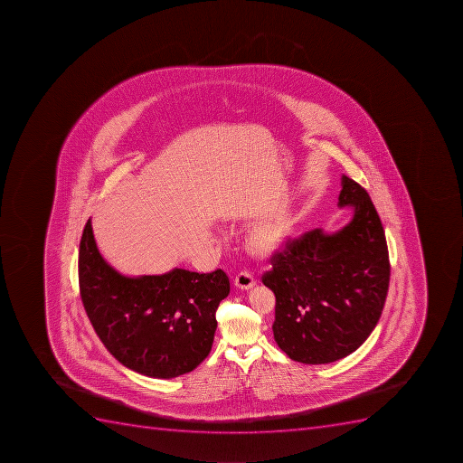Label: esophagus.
Wrapping results in <instances>:
<instances>
[{
    "label": "esophagus",
    "instance_id": "obj_1",
    "mask_svg": "<svg viewBox=\"0 0 463 463\" xmlns=\"http://www.w3.org/2000/svg\"><path fill=\"white\" fill-rule=\"evenodd\" d=\"M234 286H236L237 288H241V290H249V288H252L253 286H255V279H253L250 272H239L236 279H234Z\"/></svg>",
    "mask_w": 463,
    "mask_h": 463
}]
</instances>
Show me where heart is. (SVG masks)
<instances>
[{
    "label": "heart",
    "instance_id": "1",
    "mask_svg": "<svg viewBox=\"0 0 463 463\" xmlns=\"http://www.w3.org/2000/svg\"><path fill=\"white\" fill-rule=\"evenodd\" d=\"M288 230L281 222H262L246 236V249L253 258L269 260L283 250L288 243Z\"/></svg>",
    "mask_w": 463,
    "mask_h": 463
}]
</instances>
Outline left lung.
<instances>
[{"mask_svg": "<svg viewBox=\"0 0 463 463\" xmlns=\"http://www.w3.org/2000/svg\"><path fill=\"white\" fill-rule=\"evenodd\" d=\"M338 206L354 217L335 233L288 241L262 283L276 295L277 345L296 362L321 365L352 354L373 333L389 292L384 229L368 192L342 175Z\"/></svg>", "mask_w": 463, "mask_h": 463, "instance_id": "left-lung-1", "label": "left lung"}]
</instances>
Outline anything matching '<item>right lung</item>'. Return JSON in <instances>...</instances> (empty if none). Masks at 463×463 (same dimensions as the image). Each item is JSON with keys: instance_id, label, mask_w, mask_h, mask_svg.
I'll use <instances>...</instances> for the list:
<instances>
[{"instance_id": "right-lung-1", "label": "right lung", "mask_w": 463, "mask_h": 463, "mask_svg": "<svg viewBox=\"0 0 463 463\" xmlns=\"http://www.w3.org/2000/svg\"><path fill=\"white\" fill-rule=\"evenodd\" d=\"M79 288L95 333L121 365L146 377L175 378L210 354L215 311L229 296L230 281L222 269L123 276L101 257L88 220L79 249Z\"/></svg>"}]
</instances>
